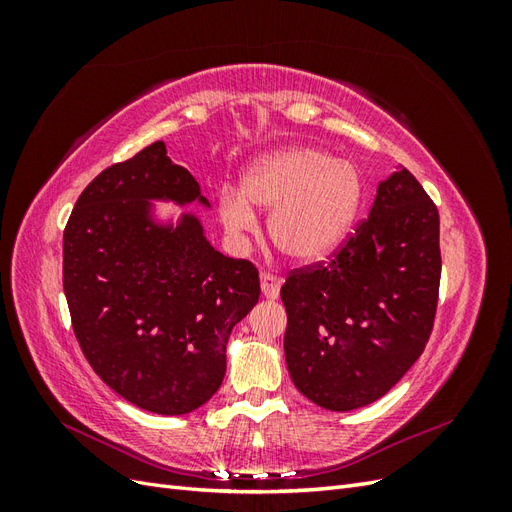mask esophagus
Returning <instances> with one entry per match:
<instances>
[{
  "instance_id": "1",
  "label": "esophagus",
  "mask_w": 512,
  "mask_h": 512,
  "mask_svg": "<svg viewBox=\"0 0 512 512\" xmlns=\"http://www.w3.org/2000/svg\"><path fill=\"white\" fill-rule=\"evenodd\" d=\"M260 288H262V294H265V297L271 299V301L280 297V280H277L273 273H262L260 275Z\"/></svg>"
}]
</instances>
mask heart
<instances>
[{"mask_svg": "<svg viewBox=\"0 0 512 512\" xmlns=\"http://www.w3.org/2000/svg\"><path fill=\"white\" fill-rule=\"evenodd\" d=\"M363 185L350 162L312 147L265 153L245 168L241 192L222 190L220 218L230 235L256 230L252 209L271 211L269 235L297 262H316L344 241L361 205Z\"/></svg>", "mask_w": 512, "mask_h": 512, "instance_id": "1", "label": "heart"}]
</instances>
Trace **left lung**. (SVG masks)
<instances>
[{"instance_id": "left-lung-1", "label": "left lung", "mask_w": 512, "mask_h": 512, "mask_svg": "<svg viewBox=\"0 0 512 512\" xmlns=\"http://www.w3.org/2000/svg\"><path fill=\"white\" fill-rule=\"evenodd\" d=\"M440 273L438 207L401 168L327 260L286 277L284 352L294 386L335 412L389 393L429 342Z\"/></svg>"}]
</instances>
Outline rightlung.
Masks as SVG:
<instances>
[{"instance_id":"add662e5","label":"right lung","mask_w":512,"mask_h":512,"mask_svg":"<svg viewBox=\"0 0 512 512\" xmlns=\"http://www.w3.org/2000/svg\"><path fill=\"white\" fill-rule=\"evenodd\" d=\"M151 198L207 205L162 141L104 168L64 230V292L91 369L147 412L188 414L226 374L235 324L258 303V269L213 250L194 215L149 218Z\"/></svg>"}]
</instances>
